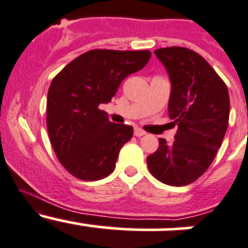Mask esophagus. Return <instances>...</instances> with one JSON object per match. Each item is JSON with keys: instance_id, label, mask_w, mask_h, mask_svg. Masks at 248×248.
I'll return each mask as SVG.
<instances>
[{"instance_id": "esophagus-1", "label": "esophagus", "mask_w": 248, "mask_h": 248, "mask_svg": "<svg viewBox=\"0 0 248 248\" xmlns=\"http://www.w3.org/2000/svg\"><path fill=\"white\" fill-rule=\"evenodd\" d=\"M134 135L136 137H141V136H143V135H146V132H144L142 129H140V127H136L134 131Z\"/></svg>"}]
</instances>
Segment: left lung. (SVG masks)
Segmentation results:
<instances>
[{
    "label": "left lung",
    "mask_w": 248,
    "mask_h": 248,
    "mask_svg": "<svg viewBox=\"0 0 248 248\" xmlns=\"http://www.w3.org/2000/svg\"><path fill=\"white\" fill-rule=\"evenodd\" d=\"M171 82L169 117L177 126L171 144L159 147L147 158L152 175L169 186L182 187L200 177L215 159L229 122L230 100L225 83L210 63L182 46L154 51Z\"/></svg>",
    "instance_id": "left-lung-1"
}]
</instances>
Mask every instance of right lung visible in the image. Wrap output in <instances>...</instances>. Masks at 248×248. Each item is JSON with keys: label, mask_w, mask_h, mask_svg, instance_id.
I'll use <instances>...</instances> for the list:
<instances>
[{"label": "right lung", "mask_w": 248, "mask_h": 248, "mask_svg": "<svg viewBox=\"0 0 248 248\" xmlns=\"http://www.w3.org/2000/svg\"><path fill=\"white\" fill-rule=\"evenodd\" d=\"M148 50L94 49L66 65L46 96V129L63 168L83 181L113 172L119 151L131 140V125L116 124L100 109L111 102L125 77L142 70Z\"/></svg>", "instance_id": "1"}]
</instances>
